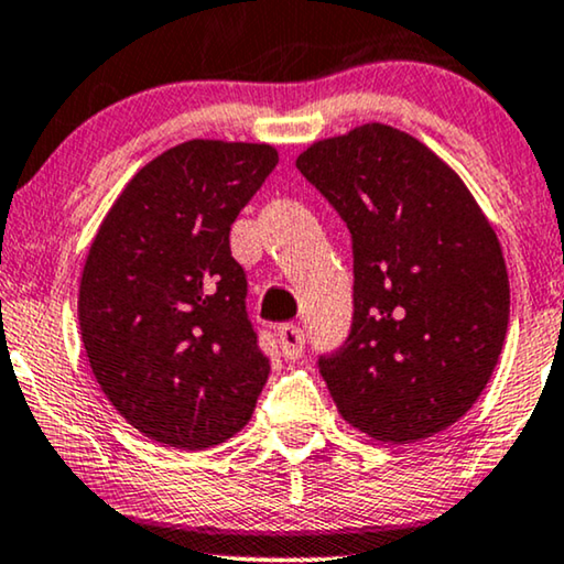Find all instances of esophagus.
<instances>
[{
	"label": "esophagus",
	"instance_id": "esophagus-1",
	"mask_svg": "<svg viewBox=\"0 0 564 564\" xmlns=\"http://www.w3.org/2000/svg\"><path fill=\"white\" fill-rule=\"evenodd\" d=\"M276 341H280V351L288 361H295L303 357L305 351V334L300 326H292V323H284L276 330Z\"/></svg>",
	"mask_w": 564,
	"mask_h": 564
}]
</instances>
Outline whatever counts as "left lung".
<instances>
[{
    "instance_id": "1",
    "label": "left lung",
    "mask_w": 564,
    "mask_h": 564,
    "mask_svg": "<svg viewBox=\"0 0 564 564\" xmlns=\"http://www.w3.org/2000/svg\"><path fill=\"white\" fill-rule=\"evenodd\" d=\"M295 164L351 234V330L318 359L338 413L377 442L438 434L475 405L506 341L496 230L452 166L382 122L313 143Z\"/></svg>"
}]
</instances>
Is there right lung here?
<instances>
[{
  "label": "right lung",
  "instance_id": "right-lung-1",
  "mask_svg": "<svg viewBox=\"0 0 564 564\" xmlns=\"http://www.w3.org/2000/svg\"><path fill=\"white\" fill-rule=\"evenodd\" d=\"M267 143L187 141L149 161L105 215L79 284L95 380L130 426L207 449L249 423L269 377L230 226L276 166Z\"/></svg>",
  "mask_w": 564,
  "mask_h": 564
}]
</instances>
